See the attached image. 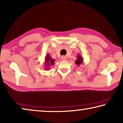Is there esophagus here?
<instances>
[{"mask_svg":"<svg viewBox=\"0 0 123 123\" xmlns=\"http://www.w3.org/2000/svg\"><path fill=\"white\" fill-rule=\"evenodd\" d=\"M61 59L62 60H63V61H66V60H67V57L65 56H63L61 57Z\"/></svg>","mask_w":123,"mask_h":123,"instance_id":"1","label":"esophagus"}]
</instances>
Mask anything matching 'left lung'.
I'll return each mask as SVG.
<instances>
[{
  "label": "left lung",
  "mask_w": 123,
  "mask_h": 123,
  "mask_svg": "<svg viewBox=\"0 0 123 123\" xmlns=\"http://www.w3.org/2000/svg\"><path fill=\"white\" fill-rule=\"evenodd\" d=\"M83 58L80 55L78 54L77 55V60H75V63L78 66H79L80 65H81V63H83Z\"/></svg>",
  "instance_id": "1"
}]
</instances>
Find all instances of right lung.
<instances>
[{"instance_id":"1","label":"right lung","mask_w":123,"mask_h":123,"mask_svg":"<svg viewBox=\"0 0 123 123\" xmlns=\"http://www.w3.org/2000/svg\"><path fill=\"white\" fill-rule=\"evenodd\" d=\"M55 61V60L51 58V57L49 54L46 55V57H45V65L46 66L45 69H49L50 68V67L54 65Z\"/></svg>"}]
</instances>
